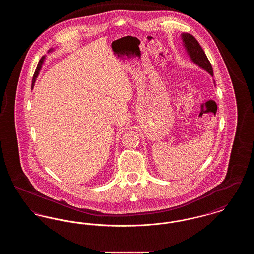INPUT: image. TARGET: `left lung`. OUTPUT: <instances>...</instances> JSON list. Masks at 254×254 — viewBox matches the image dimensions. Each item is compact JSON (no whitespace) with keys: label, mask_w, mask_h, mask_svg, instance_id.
I'll list each match as a JSON object with an SVG mask.
<instances>
[{"label":"left lung","mask_w":254,"mask_h":254,"mask_svg":"<svg viewBox=\"0 0 254 254\" xmlns=\"http://www.w3.org/2000/svg\"><path fill=\"white\" fill-rule=\"evenodd\" d=\"M182 39L184 46L192 62L203 69H205V71H207L211 76H213V69L211 64L207 59L205 51L199 45L198 41L191 34L189 33H183Z\"/></svg>","instance_id":"1"}]
</instances>
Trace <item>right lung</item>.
Segmentation results:
<instances>
[{
  "mask_svg": "<svg viewBox=\"0 0 254 254\" xmlns=\"http://www.w3.org/2000/svg\"><path fill=\"white\" fill-rule=\"evenodd\" d=\"M49 51H51V49H50ZM44 60H45V56H43V57L41 58V60L39 61V63H38L36 70H35L34 75H33V79H32V84H31V87H33V86H34V83H35V81H36V78L38 77V74H39V71H40L41 67H42V64H43V63H44Z\"/></svg>",
  "mask_w": 254,
  "mask_h": 254,
  "instance_id": "add662e5",
  "label": "right lung"
}]
</instances>
